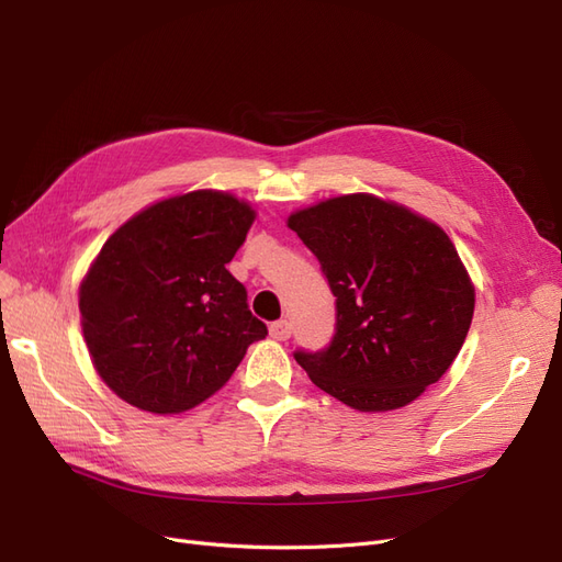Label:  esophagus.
Segmentation results:
<instances>
[{
    "mask_svg": "<svg viewBox=\"0 0 562 562\" xmlns=\"http://www.w3.org/2000/svg\"><path fill=\"white\" fill-rule=\"evenodd\" d=\"M291 333H293V326H291V323H288L285 318H283V321H274V323H271V326H269V335L274 337V339H281V342H283V339L291 337Z\"/></svg>",
    "mask_w": 562,
    "mask_h": 562,
    "instance_id": "obj_1",
    "label": "esophagus"
}]
</instances>
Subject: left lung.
I'll return each instance as SVG.
<instances>
[{"mask_svg":"<svg viewBox=\"0 0 562 562\" xmlns=\"http://www.w3.org/2000/svg\"><path fill=\"white\" fill-rule=\"evenodd\" d=\"M335 295V335L295 361L326 394L361 413L413 403L462 349L475 293L431 220L372 194L321 201L288 217Z\"/></svg>","mask_w":562,"mask_h":562,"instance_id":"1","label":"left lung"}]
</instances>
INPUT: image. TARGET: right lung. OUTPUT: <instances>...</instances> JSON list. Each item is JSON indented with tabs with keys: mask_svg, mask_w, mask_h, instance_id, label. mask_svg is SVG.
I'll list each match as a JSON object with an SVG mask.
<instances>
[{
	"mask_svg": "<svg viewBox=\"0 0 562 562\" xmlns=\"http://www.w3.org/2000/svg\"><path fill=\"white\" fill-rule=\"evenodd\" d=\"M255 211L196 190L133 215L79 288L83 339L114 394L155 415L190 411L232 378L267 326L227 262Z\"/></svg>",
	"mask_w": 562,
	"mask_h": 562,
	"instance_id": "1",
	"label": "right lung"
}]
</instances>
